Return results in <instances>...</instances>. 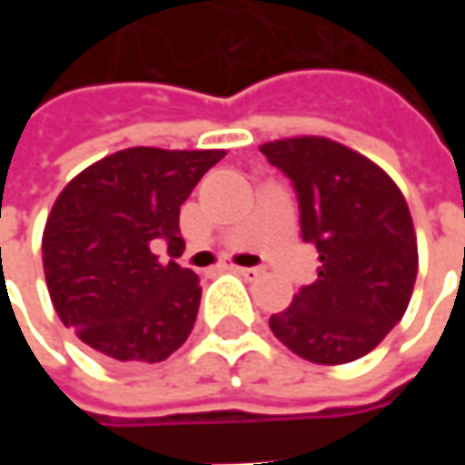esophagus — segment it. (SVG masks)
<instances>
[{
  "label": "esophagus",
  "mask_w": 465,
  "mask_h": 465,
  "mask_svg": "<svg viewBox=\"0 0 465 465\" xmlns=\"http://www.w3.org/2000/svg\"><path fill=\"white\" fill-rule=\"evenodd\" d=\"M233 272L243 276V279H256L262 273V266H233Z\"/></svg>",
  "instance_id": "obj_1"
}]
</instances>
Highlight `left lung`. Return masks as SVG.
<instances>
[{
  "label": "left lung",
  "mask_w": 465,
  "mask_h": 465,
  "mask_svg": "<svg viewBox=\"0 0 465 465\" xmlns=\"http://www.w3.org/2000/svg\"><path fill=\"white\" fill-rule=\"evenodd\" d=\"M262 153L289 176L302 239L322 259L319 279L269 319L273 336L323 366L361 359L401 322L416 283L406 199L383 169L331 139H282Z\"/></svg>",
  "instance_id": "8db88e82"
}]
</instances>
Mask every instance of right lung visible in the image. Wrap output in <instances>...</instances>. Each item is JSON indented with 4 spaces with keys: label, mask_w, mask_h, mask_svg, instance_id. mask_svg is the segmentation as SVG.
<instances>
[{
    "label": "right lung",
    "mask_w": 465,
    "mask_h": 465,
    "mask_svg": "<svg viewBox=\"0 0 465 465\" xmlns=\"http://www.w3.org/2000/svg\"><path fill=\"white\" fill-rule=\"evenodd\" d=\"M223 152L124 149L74 176L46 219L49 296L66 329L106 363H156L196 322L202 286L192 269L153 256L179 252V209Z\"/></svg>",
    "instance_id": "right-lung-1"
}]
</instances>
